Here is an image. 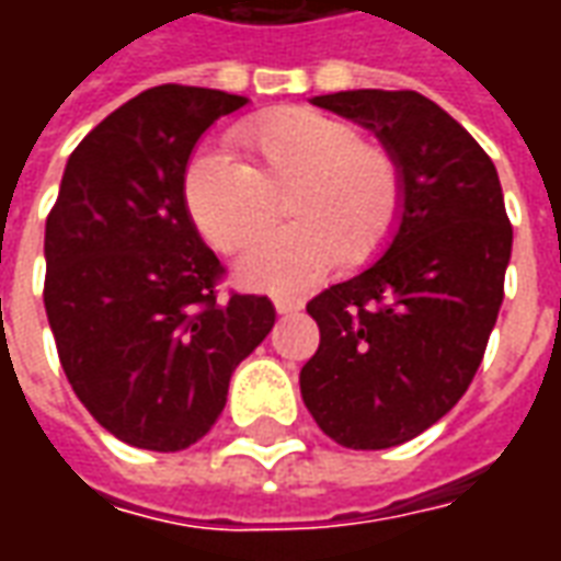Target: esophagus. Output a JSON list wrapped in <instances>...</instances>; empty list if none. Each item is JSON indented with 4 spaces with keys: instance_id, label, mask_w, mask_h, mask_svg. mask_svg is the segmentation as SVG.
I'll list each match as a JSON object with an SVG mask.
<instances>
[{
    "instance_id": "34e87169",
    "label": "esophagus",
    "mask_w": 561,
    "mask_h": 561,
    "mask_svg": "<svg viewBox=\"0 0 561 561\" xmlns=\"http://www.w3.org/2000/svg\"><path fill=\"white\" fill-rule=\"evenodd\" d=\"M273 306H276V312H279V316H294V312H300V309H304V300H300V297H276Z\"/></svg>"
}]
</instances>
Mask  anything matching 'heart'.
<instances>
[{
	"mask_svg": "<svg viewBox=\"0 0 561 561\" xmlns=\"http://www.w3.org/2000/svg\"><path fill=\"white\" fill-rule=\"evenodd\" d=\"M243 164L221 152L197 156L183 180L185 209L213 249L243 252L278 220L286 197L295 225L237 264L255 291H294L328 270L364 267L400 225L397 159L340 116L282 107L237 128Z\"/></svg>",
	"mask_w": 561,
	"mask_h": 561,
	"instance_id": "obj_1",
	"label": "heart"
}]
</instances>
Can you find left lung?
<instances>
[{"mask_svg":"<svg viewBox=\"0 0 561 561\" xmlns=\"http://www.w3.org/2000/svg\"><path fill=\"white\" fill-rule=\"evenodd\" d=\"M312 104L373 131L402 173L388 249L306 306L321 345L300 369L306 409L336 445L385 450L469 390L505 297L514 231L490 156L426 95L345 90Z\"/></svg>","mask_w":561,"mask_h":561,"instance_id":"obj_1","label":"left lung"}]
</instances>
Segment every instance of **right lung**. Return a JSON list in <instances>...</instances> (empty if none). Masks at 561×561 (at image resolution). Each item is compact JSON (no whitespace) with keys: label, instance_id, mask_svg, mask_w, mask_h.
Listing matches in <instances>:
<instances>
[{"label":"right lung","instance_id":"add662e5","mask_svg":"<svg viewBox=\"0 0 561 561\" xmlns=\"http://www.w3.org/2000/svg\"><path fill=\"white\" fill-rule=\"evenodd\" d=\"M249 99L152 87L80 140L44 228V309L87 412L119 442L173 454L225 409L233 369L264 342L267 297H216L221 276L185 209L192 149Z\"/></svg>","mask_w":561,"mask_h":561}]
</instances>
